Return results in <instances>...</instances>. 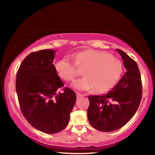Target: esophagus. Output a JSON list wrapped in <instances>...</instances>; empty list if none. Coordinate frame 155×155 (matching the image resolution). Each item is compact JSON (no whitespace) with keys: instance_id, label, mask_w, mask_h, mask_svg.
<instances>
[{"instance_id":"1","label":"esophagus","mask_w":155,"mask_h":155,"mask_svg":"<svg viewBox=\"0 0 155 155\" xmlns=\"http://www.w3.org/2000/svg\"><path fill=\"white\" fill-rule=\"evenodd\" d=\"M76 95H77V98H80V97H83V94H80V93H78V92H76Z\"/></svg>"}]
</instances>
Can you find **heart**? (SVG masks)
<instances>
[{
  "mask_svg": "<svg viewBox=\"0 0 155 155\" xmlns=\"http://www.w3.org/2000/svg\"><path fill=\"white\" fill-rule=\"evenodd\" d=\"M75 63L70 57L65 56L55 63L54 68L58 77L71 82L78 75V67L84 68V78L75 80L72 86L78 90H90L104 93L116 84L123 73L120 61L109 53L95 50H86L75 55Z\"/></svg>",
  "mask_w": 155,
  "mask_h": 155,
  "instance_id": "obj_1",
  "label": "heart"
}]
</instances>
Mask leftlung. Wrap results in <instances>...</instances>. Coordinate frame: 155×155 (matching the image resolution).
Returning <instances> with one entry per match:
<instances>
[{"mask_svg": "<svg viewBox=\"0 0 155 155\" xmlns=\"http://www.w3.org/2000/svg\"><path fill=\"white\" fill-rule=\"evenodd\" d=\"M116 50L126 69L124 76L107 94L88 97L89 122L102 132H111L125 126L135 115L142 98L140 74L136 62L123 51Z\"/></svg>", "mask_w": 155, "mask_h": 155, "instance_id": "8db88e82", "label": "left lung"}]
</instances>
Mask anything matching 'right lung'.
I'll use <instances>...</instances> for the list:
<instances>
[{
	"label": "right lung",
	"instance_id": "obj_1",
	"mask_svg": "<svg viewBox=\"0 0 155 155\" xmlns=\"http://www.w3.org/2000/svg\"><path fill=\"white\" fill-rule=\"evenodd\" d=\"M56 51L41 50L29 54L16 76V92L21 111L27 121L41 132L54 134L68 124L76 94L65 87L53 64Z\"/></svg>",
	"mask_w": 155,
	"mask_h": 155
}]
</instances>
